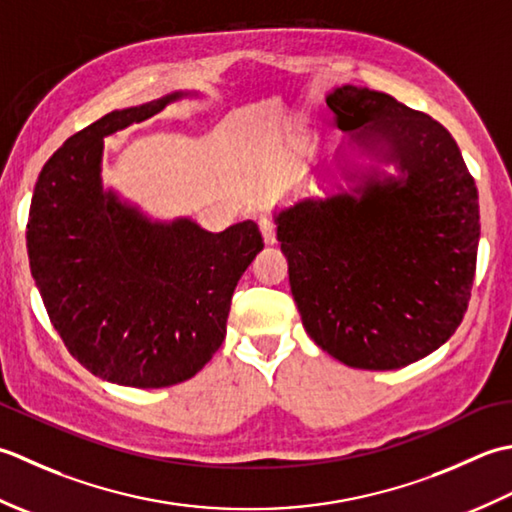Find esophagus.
Wrapping results in <instances>:
<instances>
[{
	"instance_id": "obj_1",
	"label": "esophagus",
	"mask_w": 512,
	"mask_h": 512,
	"mask_svg": "<svg viewBox=\"0 0 512 512\" xmlns=\"http://www.w3.org/2000/svg\"><path fill=\"white\" fill-rule=\"evenodd\" d=\"M260 232H263L265 245L276 243V223L271 218H260Z\"/></svg>"
}]
</instances>
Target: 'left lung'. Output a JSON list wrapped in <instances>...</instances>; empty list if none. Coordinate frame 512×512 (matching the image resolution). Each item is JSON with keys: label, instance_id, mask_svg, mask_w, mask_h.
Masks as SVG:
<instances>
[{"label": "left lung", "instance_id": "8db88e82", "mask_svg": "<svg viewBox=\"0 0 512 512\" xmlns=\"http://www.w3.org/2000/svg\"><path fill=\"white\" fill-rule=\"evenodd\" d=\"M349 141L400 176H358L351 192L276 214L302 325L353 369L389 371L429 356L466 314L479 243L477 187L455 139L391 95H327Z\"/></svg>", "mask_w": 512, "mask_h": 512}]
</instances>
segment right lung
Returning <instances> with one entry per match:
<instances>
[{
    "label": "right lung",
    "instance_id": "add662e5",
    "mask_svg": "<svg viewBox=\"0 0 512 512\" xmlns=\"http://www.w3.org/2000/svg\"><path fill=\"white\" fill-rule=\"evenodd\" d=\"M185 95L114 110L72 134L30 203V271L52 327L79 364L123 387H172L201 371L225 340L238 280L265 247L254 221L212 234L190 218L150 221L103 192V137Z\"/></svg>",
    "mask_w": 512,
    "mask_h": 512
}]
</instances>
